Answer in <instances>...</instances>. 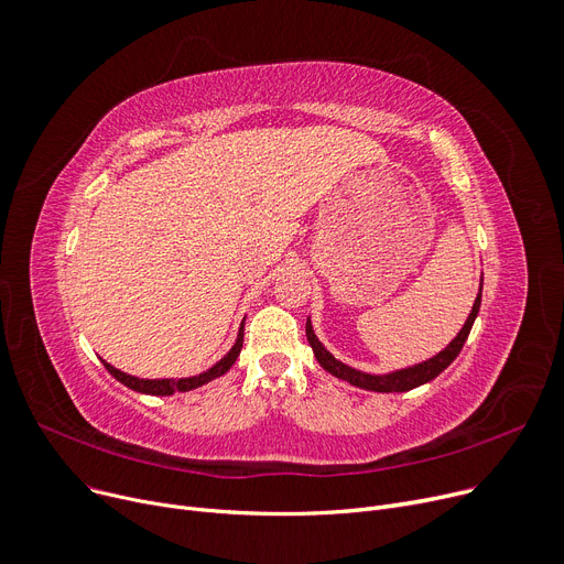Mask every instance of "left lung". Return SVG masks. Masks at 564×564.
<instances>
[{
	"mask_svg": "<svg viewBox=\"0 0 564 564\" xmlns=\"http://www.w3.org/2000/svg\"><path fill=\"white\" fill-rule=\"evenodd\" d=\"M481 285H484V279H481ZM481 285H479V295L473 304V311L468 315V321H465V325L460 327V332L456 334V338L449 343V346L445 350H440L435 357L422 361V364H414V366H408V369H401V371H391V373H382V376H373V373H364V371H357L352 369V366L338 361L321 340H317L315 332H313V325L311 321H306V338H308V346L313 348V355L315 359L321 361L323 369L340 380H346L359 389H369V391H382V394H391V391H410L414 387L420 384H426L431 382L433 378H437L440 373H443L447 366L458 357L463 343L468 340V334L475 325V317L479 313V306H481Z\"/></svg>",
	"mask_w": 564,
	"mask_h": 564,
	"instance_id": "obj_1",
	"label": "left lung"
}]
</instances>
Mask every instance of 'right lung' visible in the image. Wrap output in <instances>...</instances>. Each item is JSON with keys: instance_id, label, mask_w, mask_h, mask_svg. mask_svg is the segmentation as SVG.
<instances>
[{"instance_id": "1", "label": "right lung", "mask_w": 564, "mask_h": 564, "mask_svg": "<svg viewBox=\"0 0 564 564\" xmlns=\"http://www.w3.org/2000/svg\"><path fill=\"white\" fill-rule=\"evenodd\" d=\"M241 343H243V323H241V327H239L237 340H235V346L230 348V352H228L221 361H216V364L212 366V369H207L205 373H200V376H191V378L144 380V378H135V376H129V373H124V371L115 369V366H112V364H108V361H104V364H106L108 373H110L112 378H117L121 384H127L129 389L140 391V394L170 397V394H175V391H191V389H195V387H203V384H207L209 380H214V378H218V376L228 373V371H230V366L237 361V357H239V352H241Z\"/></svg>"}]
</instances>
